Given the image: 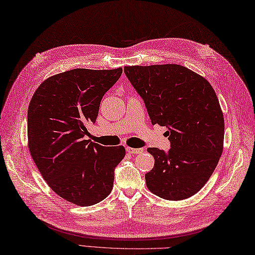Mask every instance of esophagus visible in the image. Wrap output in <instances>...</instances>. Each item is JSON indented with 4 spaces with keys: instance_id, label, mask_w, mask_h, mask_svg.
<instances>
[{
    "instance_id": "34e87169",
    "label": "esophagus",
    "mask_w": 255,
    "mask_h": 255,
    "mask_svg": "<svg viewBox=\"0 0 255 255\" xmlns=\"http://www.w3.org/2000/svg\"><path fill=\"white\" fill-rule=\"evenodd\" d=\"M127 151L128 153H132V154H137V153H141L144 151V149L142 148H131V147H127Z\"/></svg>"
}]
</instances>
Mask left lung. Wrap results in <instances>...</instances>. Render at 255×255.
Instances as JSON below:
<instances>
[{
    "mask_svg": "<svg viewBox=\"0 0 255 255\" xmlns=\"http://www.w3.org/2000/svg\"><path fill=\"white\" fill-rule=\"evenodd\" d=\"M124 72L151 123L169 129V151L147 149L154 158L145 175L148 189L166 200L194 196L209 181L223 152L224 118L213 88L179 65L127 66Z\"/></svg>",
    "mask_w": 255,
    "mask_h": 255,
    "instance_id": "left-lung-1",
    "label": "left lung"
}]
</instances>
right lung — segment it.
Listing matches in <instances>:
<instances>
[{"instance_id": "obj_1", "label": "right lung", "mask_w": 255, "mask_h": 255, "mask_svg": "<svg viewBox=\"0 0 255 255\" xmlns=\"http://www.w3.org/2000/svg\"><path fill=\"white\" fill-rule=\"evenodd\" d=\"M122 74L72 69L46 79L28 108V145L35 165L56 194L81 207L93 206L114 187L123 146L105 147L85 139L103 96Z\"/></svg>"}]
</instances>
